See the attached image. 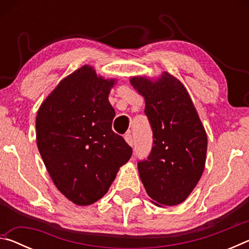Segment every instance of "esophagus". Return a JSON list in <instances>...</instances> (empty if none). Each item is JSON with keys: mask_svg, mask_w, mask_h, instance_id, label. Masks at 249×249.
<instances>
[{"mask_svg": "<svg viewBox=\"0 0 249 249\" xmlns=\"http://www.w3.org/2000/svg\"><path fill=\"white\" fill-rule=\"evenodd\" d=\"M124 138H125L126 142H127L129 146H133V136H132V135H130L129 133L126 134L125 136H124Z\"/></svg>", "mask_w": 249, "mask_h": 249, "instance_id": "1", "label": "esophagus"}]
</instances>
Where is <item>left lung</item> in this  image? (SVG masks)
Masks as SVG:
<instances>
[{"instance_id":"left-lung-1","label":"left lung","mask_w":249,"mask_h":249,"mask_svg":"<svg viewBox=\"0 0 249 249\" xmlns=\"http://www.w3.org/2000/svg\"><path fill=\"white\" fill-rule=\"evenodd\" d=\"M145 99L153 129V149L137 163L146 192L158 206L178 205L190 196L203 174L208 137L187 89L169 72L156 80L130 78Z\"/></svg>"}]
</instances>
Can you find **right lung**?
I'll return each instance as SVG.
<instances>
[{
  "label": "right lung",
  "instance_id": "1",
  "mask_svg": "<svg viewBox=\"0 0 249 249\" xmlns=\"http://www.w3.org/2000/svg\"><path fill=\"white\" fill-rule=\"evenodd\" d=\"M115 82L84 65L62 79L37 112L36 141L46 169L77 205L100 200L133 153L112 130L108 94Z\"/></svg>",
  "mask_w": 249,
  "mask_h": 249
}]
</instances>
